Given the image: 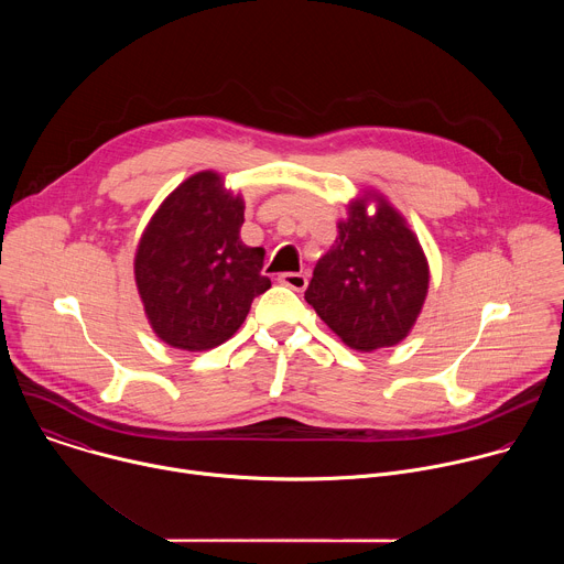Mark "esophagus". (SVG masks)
I'll return each mask as SVG.
<instances>
[{"mask_svg": "<svg viewBox=\"0 0 564 564\" xmlns=\"http://www.w3.org/2000/svg\"><path fill=\"white\" fill-rule=\"evenodd\" d=\"M279 281H281L285 288L294 290V292H303V290L307 288V276H305V274H299V272H285V274L279 276Z\"/></svg>", "mask_w": 564, "mask_h": 564, "instance_id": "34e87169", "label": "esophagus"}]
</instances>
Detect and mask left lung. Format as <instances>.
Listing matches in <instances>:
<instances>
[{"mask_svg": "<svg viewBox=\"0 0 564 564\" xmlns=\"http://www.w3.org/2000/svg\"><path fill=\"white\" fill-rule=\"evenodd\" d=\"M368 216V196L348 207L333 250L321 257L305 301L355 350L404 339L429 292V263L415 234L386 200Z\"/></svg>", "mask_w": 564, "mask_h": 564, "instance_id": "1", "label": "left lung"}]
</instances>
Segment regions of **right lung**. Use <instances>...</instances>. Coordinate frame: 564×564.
Instances as JSON below:
<instances>
[{"mask_svg":"<svg viewBox=\"0 0 564 564\" xmlns=\"http://www.w3.org/2000/svg\"><path fill=\"white\" fill-rule=\"evenodd\" d=\"M243 209V198L225 192L218 174L200 172L149 220L135 252V283L165 344L189 352L220 346L272 285L261 274L265 250L238 236Z\"/></svg>","mask_w":564,"mask_h":564,"instance_id":"1","label":"right lung"}]
</instances>
